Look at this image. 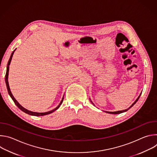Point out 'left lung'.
Returning a JSON list of instances; mask_svg holds the SVG:
<instances>
[{"instance_id": "1", "label": "left lung", "mask_w": 157, "mask_h": 157, "mask_svg": "<svg viewBox=\"0 0 157 157\" xmlns=\"http://www.w3.org/2000/svg\"><path fill=\"white\" fill-rule=\"evenodd\" d=\"M141 94H142V92H141V93L140 94V95L139 96V97L137 98V99L133 102V103L128 107V108H127V109H125V110H119V111H115V112H107V111H104L105 113H109V114H121V113H125V112H126V111H127L128 109H130L134 104H135L137 102V101L139 100V98H140V95H141ZM90 99V101L92 102V104L94 105V103L91 101V99ZM104 111V110H103Z\"/></svg>"}]
</instances>
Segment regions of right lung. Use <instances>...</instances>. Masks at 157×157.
I'll use <instances>...</instances> for the list:
<instances>
[{
    "label": "right lung",
    "mask_w": 157,
    "mask_h": 157,
    "mask_svg": "<svg viewBox=\"0 0 157 157\" xmlns=\"http://www.w3.org/2000/svg\"><path fill=\"white\" fill-rule=\"evenodd\" d=\"M16 50V49H15ZM13 50V52L12 53L11 55H10V59L8 61V63H7V71H6V78H5V81H6V86H7V91H8V93H9V94L10 95V96L11 97V98L12 99V100L13 101L14 103L16 104V105L23 112H24V113H25L26 114H28L29 115H31V116H45V115H48V114H50L52 113H53L54 111H55L56 110H57L59 106L61 105V104H62L63 101V99H64V96L63 97L59 104L54 109L52 110H50L48 112H46V113H36V112H32V111H30V110H29L27 109H26L25 108H24L23 106H21L18 102V101L15 99V98L13 97V96L12 95V93H11V91H10V87H9V81H8V77H9V65L10 64V62H11V60H12V56H13V55L14 53V52L15 51Z\"/></svg>",
    "instance_id": "1"
}]
</instances>
